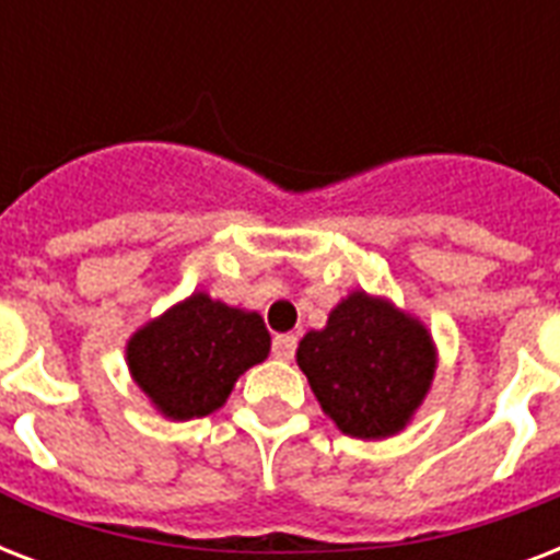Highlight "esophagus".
<instances>
[{"label":"esophagus","instance_id":"1","mask_svg":"<svg viewBox=\"0 0 560 560\" xmlns=\"http://www.w3.org/2000/svg\"><path fill=\"white\" fill-rule=\"evenodd\" d=\"M296 346H299V340L293 337V334H276V337H272V358L293 360V354H296Z\"/></svg>","mask_w":560,"mask_h":560}]
</instances>
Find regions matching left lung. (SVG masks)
<instances>
[{
  "label": "left lung",
  "mask_w": 560,
  "mask_h": 560,
  "mask_svg": "<svg viewBox=\"0 0 560 560\" xmlns=\"http://www.w3.org/2000/svg\"><path fill=\"white\" fill-rule=\"evenodd\" d=\"M296 360L325 412L358 439L404 430L435 369L424 325L366 293H351L323 331L305 334Z\"/></svg>",
  "instance_id": "8db88e82"
}]
</instances>
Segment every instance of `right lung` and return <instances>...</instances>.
I'll use <instances>...</instances> for the list:
<instances>
[{"mask_svg": "<svg viewBox=\"0 0 560 560\" xmlns=\"http://www.w3.org/2000/svg\"><path fill=\"white\" fill-rule=\"evenodd\" d=\"M267 351L270 334L261 316L194 293L133 334L127 363L165 416L188 421L223 407L237 374L261 363Z\"/></svg>", "mask_w": 560, "mask_h": 560, "instance_id": "obj_1", "label": "right lung"}]
</instances>
